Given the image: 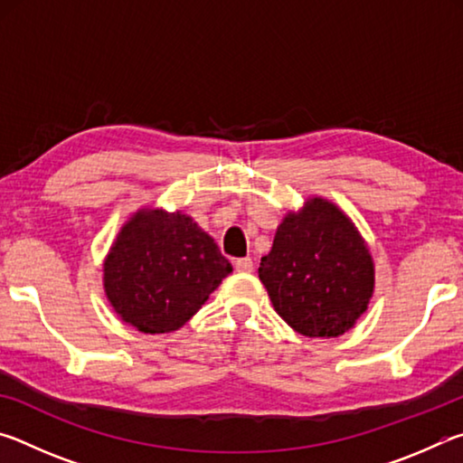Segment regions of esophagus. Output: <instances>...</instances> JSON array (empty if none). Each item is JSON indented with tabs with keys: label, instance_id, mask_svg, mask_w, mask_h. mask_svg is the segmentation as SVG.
Masks as SVG:
<instances>
[{
	"label": "esophagus",
	"instance_id": "34e87169",
	"mask_svg": "<svg viewBox=\"0 0 463 463\" xmlns=\"http://www.w3.org/2000/svg\"><path fill=\"white\" fill-rule=\"evenodd\" d=\"M234 269L241 273H250L253 271V260H250V257H242V260H237L234 261Z\"/></svg>",
	"mask_w": 463,
	"mask_h": 463
}]
</instances>
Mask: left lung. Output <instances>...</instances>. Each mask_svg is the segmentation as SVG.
<instances>
[{
	"mask_svg": "<svg viewBox=\"0 0 463 463\" xmlns=\"http://www.w3.org/2000/svg\"><path fill=\"white\" fill-rule=\"evenodd\" d=\"M260 279L296 333L331 339L367 310L375 268L355 222L335 202L312 195L278 226Z\"/></svg>",
	"mask_w": 463,
	"mask_h": 463,
	"instance_id": "1",
	"label": "left lung"
}]
</instances>
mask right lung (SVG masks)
<instances>
[{"mask_svg":"<svg viewBox=\"0 0 463 463\" xmlns=\"http://www.w3.org/2000/svg\"><path fill=\"white\" fill-rule=\"evenodd\" d=\"M101 271L116 315L140 333L161 335L182 328L232 265L192 216L145 206L120 226Z\"/></svg>","mask_w":463,"mask_h":463,"instance_id":"right-lung-1","label":"right lung"}]
</instances>
